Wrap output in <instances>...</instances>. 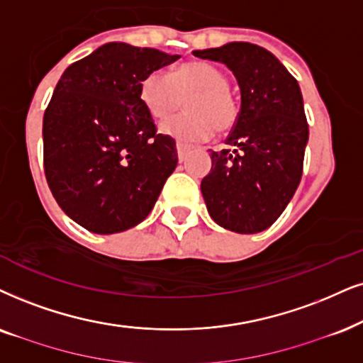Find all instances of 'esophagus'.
<instances>
[{
    "label": "esophagus",
    "mask_w": 363,
    "mask_h": 363,
    "mask_svg": "<svg viewBox=\"0 0 363 363\" xmlns=\"http://www.w3.org/2000/svg\"><path fill=\"white\" fill-rule=\"evenodd\" d=\"M176 149H177V157H179V160H181V162H182V160L186 159V154H187V150H189V145L181 144V142H177Z\"/></svg>",
    "instance_id": "34e87169"
}]
</instances>
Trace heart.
<instances>
[{
  "label": "heart",
  "instance_id": "1",
  "mask_svg": "<svg viewBox=\"0 0 363 363\" xmlns=\"http://www.w3.org/2000/svg\"><path fill=\"white\" fill-rule=\"evenodd\" d=\"M221 68L208 62H186L171 73L155 70L140 84V102L155 121L174 116L187 100L189 113L164 122L160 130L182 142L208 140L228 132L238 121V104Z\"/></svg>",
  "mask_w": 363,
  "mask_h": 363
}]
</instances>
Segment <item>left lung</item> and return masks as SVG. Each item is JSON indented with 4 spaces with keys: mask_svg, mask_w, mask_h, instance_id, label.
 <instances>
[{
    "mask_svg": "<svg viewBox=\"0 0 363 363\" xmlns=\"http://www.w3.org/2000/svg\"><path fill=\"white\" fill-rule=\"evenodd\" d=\"M235 73L241 108L226 144L211 150L213 167L201 182L211 218L241 235L264 231L279 218L303 174L308 123L300 85L268 50L245 41L196 50Z\"/></svg>",
    "mask_w": 363,
    "mask_h": 363,
    "instance_id": "obj_1",
    "label": "left lung"
}]
</instances>
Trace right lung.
<instances>
[{"instance_id":"right-lung-1","label":"right lung","mask_w":363,"mask_h":363,"mask_svg":"<svg viewBox=\"0 0 363 363\" xmlns=\"http://www.w3.org/2000/svg\"><path fill=\"white\" fill-rule=\"evenodd\" d=\"M177 58L113 41L72 63L55 86L43 117L45 176L60 208L89 231L144 221L176 169V140L157 134L140 84Z\"/></svg>"}]
</instances>
